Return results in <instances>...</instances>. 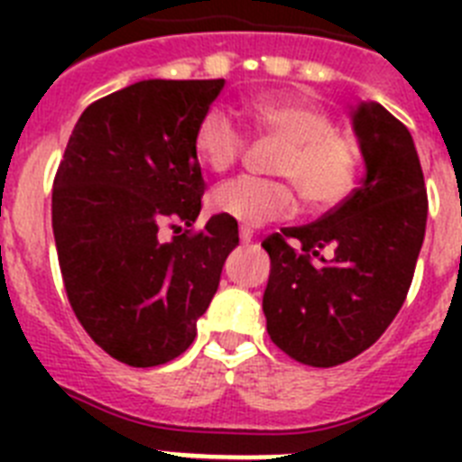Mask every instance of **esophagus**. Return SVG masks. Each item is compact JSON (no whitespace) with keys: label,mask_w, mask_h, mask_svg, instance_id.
I'll list each match as a JSON object with an SVG mask.
<instances>
[{"label":"esophagus","mask_w":462,"mask_h":462,"mask_svg":"<svg viewBox=\"0 0 462 462\" xmlns=\"http://www.w3.org/2000/svg\"><path fill=\"white\" fill-rule=\"evenodd\" d=\"M252 238H254V231H252L250 226H240V240L247 245V243H252Z\"/></svg>","instance_id":"esophagus-1"}]
</instances>
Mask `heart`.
I'll return each instance as SVG.
<instances>
[{
	"label": "heart",
	"instance_id": "heart-1",
	"mask_svg": "<svg viewBox=\"0 0 462 462\" xmlns=\"http://www.w3.org/2000/svg\"><path fill=\"white\" fill-rule=\"evenodd\" d=\"M250 117L266 136L282 143L275 173L292 182L240 175L212 189V210L256 226L291 217L296 189L317 210L345 201L356 182L358 150L352 138L336 132L324 108L298 99H259L250 104ZM243 150L245 134L222 108H210L199 120L194 152L203 166L222 173L243 157Z\"/></svg>",
	"mask_w": 462,
	"mask_h": 462
}]
</instances>
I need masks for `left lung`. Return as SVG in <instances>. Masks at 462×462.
I'll return each instance as SVG.
<instances>
[{"mask_svg":"<svg viewBox=\"0 0 462 462\" xmlns=\"http://www.w3.org/2000/svg\"><path fill=\"white\" fill-rule=\"evenodd\" d=\"M354 132L361 187L317 222L261 243L271 256L268 336L312 368L352 361L382 337L405 303L426 236L428 194L410 129L382 104L361 101Z\"/></svg>","mask_w":462,"mask_h":462,"instance_id":"1","label":"left lung"}]
</instances>
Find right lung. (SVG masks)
I'll use <instances>...</instances> for the list:
<instances>
[{"instance_id": "1", "label": "right lung", "mask_w": 462, "mask_h": 462, "mask_svg": "<svg viewBox=\"0 0 462 462\" xmlns=\"http://www.w3.org/2000/svg\"><path fill=\"white\" fill-rule=\"evenodd\" d=\"M217 80H141L89 104L52 182V234L69 303L97 345L132 368L180 356L210 305L238 222L212 215L196 125ZM186 228L182 229L181 226Z\"/></svg>"}]
</instances>
